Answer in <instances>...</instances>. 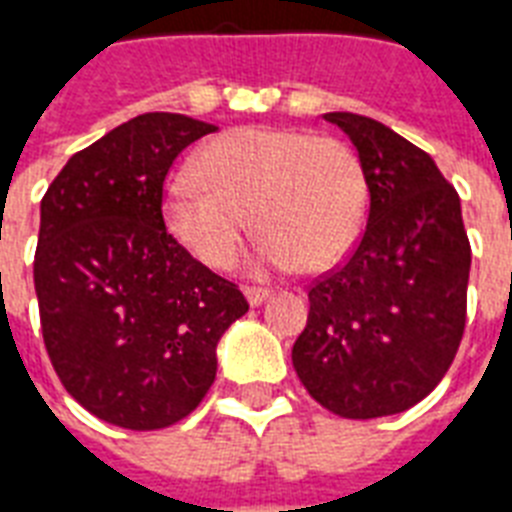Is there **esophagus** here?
<instances>
[{"instance_id": "1", "label": "esophagus", "mask_w": 512, "mask_h": 512, "mask_svg": "<svg viewBox=\"0 0 512 512\" xmlns=\"http://www.w3.org/2000/svg\"><path fill=\"white\" fill-rule=\"evenodd\" d=\"M243 293H245V299H248V304H251V307H259V304H264V301L272 296L267 288H256V285H248Z\"/></svg>"}]
</instances>
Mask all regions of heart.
Listing matches in <instances>:
<instances>
[{"label": "heart", "mask_w": 512, "mask_h": 512, "mask_svg": "<svg viewBox=\"0 0 512 512\" xmlns=\"http://www.w3.org/2000/svg\"><path fill=\"white\" fill-rule=\"evenodd\" d=\"M368 186L350 146L296 128H235L205 144L194 173L162 192L165 224L194 259L227 269L253 219V264L328 269L350 251L366 221Z\"/></svg>", "instance_id": "obj_1"}]
</instances>
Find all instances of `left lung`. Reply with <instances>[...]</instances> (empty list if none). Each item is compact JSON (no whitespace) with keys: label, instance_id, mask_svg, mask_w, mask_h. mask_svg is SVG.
Instances as JSON below:
<instances>
[{"label":"left lung","instance_id":"left-lung-1","mask_svg":"<svg viewBox=\"0 0 512 512\" xmlns=\"http://www.w3.org/2000/svg\"><path fill=\"white\" fill-rule=\"evenodd\" d=\"M323 117L358 149L368 219L350 259L310 285L293 368L339 417H390L427 398L457 355L470 240L457 189L430 154L371 117Z\"/></svg>","mask_w":512,"mask_h":512}]
</instances>
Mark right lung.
Masks as SVG:
<instances>
[{"label":"right lung","mask_w":512,"mask_h":512,"mask_svg":"<svg viewBox=\"0 0 512 512\" xmlns=\"http://www.w3.org/2000/svg\"><path fill=\"white\" fill-rule=\"evenodd\" d=\"M216 125L149 112L77 152L42 197L34 256L47 355L71 398L125 430L189 417L248 301L168 235L162 184Z\"/></svg>","instance_id":"right-lung-1"}]
</instances>
